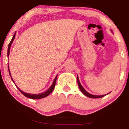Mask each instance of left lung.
<instances>
[{
  "mask_svg": "<svg viewBox=\"0 0 129 129\" xmlns=\"http://www.w3.org/2000/svg\"><path fill=\"white\" fill-rule=\"evenodd\" d=\"M77 83H78V86H79V89H80V91H82V92L83 93V94L85 95V96L89 97L90 98H102V97H104L105 96H106V94L105 95H102V96H96V95H93V94H91L89 93L88 92H87L83 87H82V86L81 85L80 82H79V77L77 76ZM109 94V93H108Z\"/></svg>",
  "mask_w": 129,
  "mask_h": 129,
  "instance_id": "left-lung-1",
  "label": "left lung"
}]
</instances>
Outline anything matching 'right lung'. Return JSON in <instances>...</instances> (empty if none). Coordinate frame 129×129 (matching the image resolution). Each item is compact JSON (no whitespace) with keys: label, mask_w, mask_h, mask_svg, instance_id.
<instances>
[{"label":"right lung","mask_w":129,"mask_h":129,"mask_svg":"<svg viewBox=\"0 0 129 129\" xmlns=\"http://www.w3.org/2000/svg\"><path fill=\"white\" fill-rule=\"evenodd\" d=\"M15 35L16 34L15 33V35H14V36L13 37V38H12V39L11 40V41H10V43L9 44V46H8V57H9V51H10V46H11L12 42H13L14 39L15 38ZM8 68H9V66H8ZM9 69V75L10 76V77H11V75H10V71H9V69ZM57 76H56V77H55V79H54V80L53 81V83L51 87L49 88V89L47 90V91H45V92L42 93H40V94H29V93H24V91H23L19 89L18 87H17V86H16L17 89H19V90L20 91L21 93H22L24 95V96L27 97L28 98H30V99H42V98H45V97H46L48 96L52 92L54 88V86H55V84H56V79H57ZM11 79L13 82H14V81L13 80V79L11 77Z\"/></svg>","instance_id":"1"}]
</instances>
